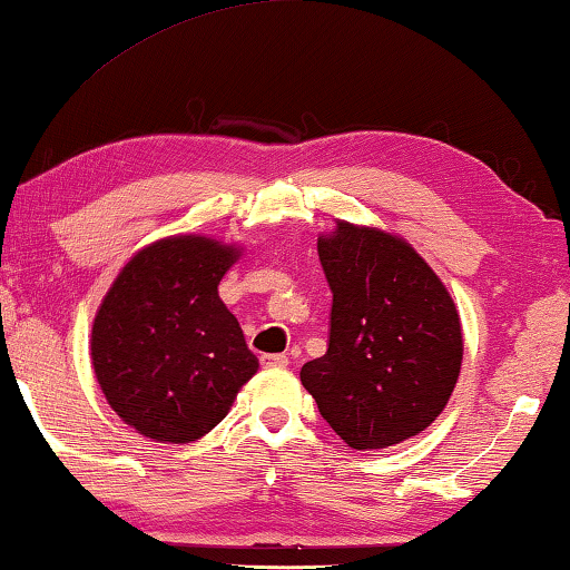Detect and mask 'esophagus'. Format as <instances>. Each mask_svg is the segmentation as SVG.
<instances>
[{"instance_id": "obj_1", "label": "esophagus", "mask_w": 570, "mask_h": 570, "mask_svg": "<svg viewBox=\"0 0 570 570\" xmlns=\"http://www.w3.org/2000/svg\"><path fill=\"white\" fill-rule=\"evenodd\" d=\"M259 363H263V368H285L291 361L283 353H265V356H259Z\"/></svg>"}]
</instances>
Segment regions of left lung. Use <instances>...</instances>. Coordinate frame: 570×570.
I'll use <instances>...</instances> for the list:
<instances>
[{
  "label": "left lung",
  "mask_w": 570,
  "mask_h": 570,
  "mask_svg": "<svg viewBox=\"0 0 570 570\" xmlns=\"http://www.w3.org/2000/svg\"><path fill=\"white\" fill-rule=\"evenodd\" d=\"M333 293L325 356L301 381L353 450L416 436L444 412L462 366L452 295L422 255L391 232L338 222L318 237Z\"/></svg>",
  "instance_id": "left-lung-1"
}]
</instances>
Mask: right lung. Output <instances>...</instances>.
Returning a JSON list of instances; mask_svg holds the SVG:
<instances>
[{
  "label": "right lung",
  "mask_w": 570,
  "mask_h": 570,
  "mask_svg": "<svg viewBox=\"0 0 570 570\" xmlns=\"http://www.w3.org/2000/svg\"><path fill=\"white\" fill-rule=\"evenodd\" d=\"M237 245L176 235L138 249L92 321V371L114 412L154 442L189 444L257 373L219 283Z\"/></svg>",
  "instance_id": "right-lung-1"
}]
</instances>
